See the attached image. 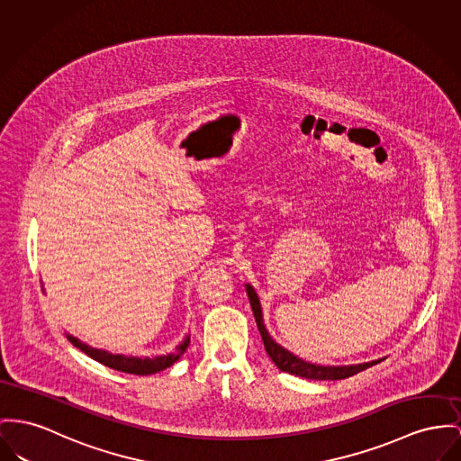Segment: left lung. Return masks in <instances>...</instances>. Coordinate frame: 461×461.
Listing matches in <instances>:
<instances>
[{"label": "left lung", "mask_w": 461, "mask_h": 461, "mask_svg": "<svg viewBox=\"0 0 461 461\" xmlns=\"http://www.w3.org/2000/svg\"><path fill=\"white\" fill-rule=\"evenodd\" d=\"M246 292H248V297H249V304L253 309V314H255V321H257V327H258V332L262 336L264 340V348L267 351V355L271 357V360L276 364V367L283 372H288L292 375H299V377H306V379H316V381H336V379H346L349 375H355L366 368L372 367L375 364H379L381 360H375V362H368V364H360V366H348V367H323V366H312V364H307L304 360L297 358L295 355H292L290 351H286L285 348H281L279 344H276L271 336L267 334L266 327H264V321H262V309H260V303H258V297L255 294V290L248 285L246 286Z\"/></svg>", "instance_id": "left-lung-1"}]
</instances>
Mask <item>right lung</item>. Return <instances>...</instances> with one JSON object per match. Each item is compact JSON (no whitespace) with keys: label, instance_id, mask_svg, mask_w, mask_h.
Segmentation results:
<instances>
[{"label":"right lung","instance_id":"obj_1","mask_svg":"<svg viewBox=\"0 0 461 461\" xmlns=\"http://www.w3.org/2000/svg\"><path fill=\"white\" fill-rule=\"evenodd\" d=\"M68 339L78 349H82L87 357L94 358L95 362H99L106 367L113 368V370H121L125 374H136V375H150V374L160 372V370L173 366L184 355L186 346L190 344V338L186 336L184 342L176 348V351L167 355V357H157V358H134V357H131V358H127L122 355H112V353H106V351H101V349H94L87 344H82L78 339L69 338V336H68Z\"/></svg>","mask_w":461,"mask_h":461}]
</instances>
